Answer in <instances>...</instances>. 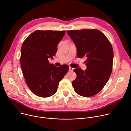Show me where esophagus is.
<instances>
[{"mask_svg":"<svg viewBox=\"0 0 131 131\" xmlns=\"http://www.w3.org/2000/svg\"><path fill=\"white\" fill-rule=\"evenodd\" d=\"M73 68H72V67H69V71H73Z\"/></svg>","mask_w":131,"mask_h":131,"instance_id":"34e87169","label":"esophagus"}]
</instances>
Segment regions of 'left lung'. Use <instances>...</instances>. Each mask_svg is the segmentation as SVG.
Here are the masks:
<instances>
[{"mask_svg":"<svg viewBox=\"0 0 131 131\" xmlns=\"http://www.w3.org/2000/svg\"><path fill=\"white\" fill-rule=\"evenodd\" d=\"M77 48L79 58L86 57V69H74L76 79L72 84L74 91L84 97L95 95L108 81L113 68L114 52L106 37L97 29L68 30Z\"/></svg>","mask_w":131,"mask_h":131,"instance_id":"1","label":"left lung"}]
</instances>
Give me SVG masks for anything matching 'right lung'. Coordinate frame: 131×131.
I'll return each mask as SVG.
<instances>
[{
    "mask_svg": "<svg viewBox=\"0 0 131 131\" xmlns=\"http://www.w3.org/2000/svg\"><path fill=\"white\" fill-rule=\"evenodd\" d=\"M65 34V30H36L23 43L20 58L23 74L30 90L38 96L54 95L69 69L67 65L56 67L48 61L53 59Z\"/></svg>",
    "mask_w": 131,
    "mask_h": 131,
    "instance_id": "right-lung-1",
    "label": "right lung"
}]
</instances>
